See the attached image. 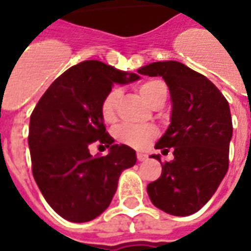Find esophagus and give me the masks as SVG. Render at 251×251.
<instances>
[{"label":"esophagus","instance_id":"esophagus-1","mask_svg":"<svg viewBox=\"0 0 251 251\" xmlns=\"http://www.w3.org/2000/svg\"><path fill=\"white\" fill-rule=\"evenodd\" d=\"M145 158H147L145 154H142V153H137V160H138V161H144Z\"/></svg>","mask_w":251,"mask_h":251}]
</instances>
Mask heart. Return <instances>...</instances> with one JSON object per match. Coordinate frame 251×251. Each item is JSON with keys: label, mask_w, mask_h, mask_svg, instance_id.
I'll list each match as a JSON object with an SVG mask.
<instances>
[{"label": "heart", "mask_w": 251, "mask_h": 251, "mask_svg": "<svg viewBox=\"0 0 251 251\" xmlns=\"http://www.w3.org/2000/svg\"><path fill=\"white\" fill-rule=\"evenodd\" d=\"M141 97L152 107L164 103L167 99V87L160 80H149L142 83L138 87ZM121 99L120 88H110L100 102V117L106 124H113L118 117V103ZM158 131L154 126L151 125H133L122 124L114 130L117 141L127 147L142 151L157 137Z\"/></svg>", "instance_id": "b5f03b06"}]
</instances>
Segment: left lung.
Returning a JSON list of instances; mask_svg holds the SVG:
<instances>
[{"instance_id":"8db88e82","label":"left lung","mask_w":251,"mask_h":251,"mask_svg":"<svg viewBox=\"0 0 251 251\" xmlns=\"http://www.w3.org/2000/svg\"><path fill=\"white\" fill-rule=\"evenodd\" d=\"M163 76L172 98V117L156 149L174 151L161 163V176L149 183L148 195L157 208L187 216L199 211L215 194L228 169L232 122L227 99L204 75L179 62H156L138 70Z\"/></svg>"}]
</instances>
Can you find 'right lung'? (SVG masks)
I'll return each instance as SVG.
<instances>
[{"label": "right lung", "mask_w": 251, "mask_h": 251, "mask_svg": "<svg viewBox=\"0 0 251 251\" xmlns=\"http://www.w3.org/2000/svg\"><path fill=\"white\" fill-rule=\"evenodd\" d=\"M98 60L72 66L55 79L30 114L32 174L48 204L70 222L95 219L110 205L122 171L133 167L136 152L113 144L100 117V102L113 83L138 79ZM109 147L93 158L89 147Z\"/></svg>", "instance_id": "add662e5"}]
</instances>
